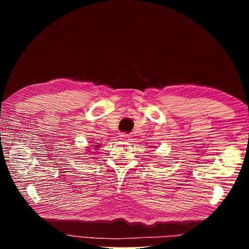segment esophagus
I'll return each mask as SVG.
<instances>
[{"instance_id": "34e87169", "label": "esophagus", "mask_w": 249, "mask_h": 249, "mask_svg": "<svg viewBox=\"0 0 249 249\" xmlns=\"http://www.w3.org/2000/svg\"><path fill=\"white\" fill-rule=\"evenodd\" d=\"M120 139L125 140V141H131L132 140V135L126 134V133H122V134H120Z\"/></svg>"}]
</instances>
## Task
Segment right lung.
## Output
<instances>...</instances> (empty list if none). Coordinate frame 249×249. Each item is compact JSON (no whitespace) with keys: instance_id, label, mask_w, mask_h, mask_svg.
Masks as SVG:
<instances>
[{"instance_id":"obj_1","label":"right lung","mask_w":249,"mask_h":249,"mask_svg":"<svg viewBox=\"0 0 249 249\" xmlns=\"http://www.w3.org/2000/svg\"><path fill=\"white\" fill-rule=\"evenodd\" d=\"M90 143H91V144H90V145H91V147H94V150H97L100 148V146L102 145L101 143H96V142H90ZM91 147L89 146V147H87V149H90Z\"/></svg>"}]
</instances>
